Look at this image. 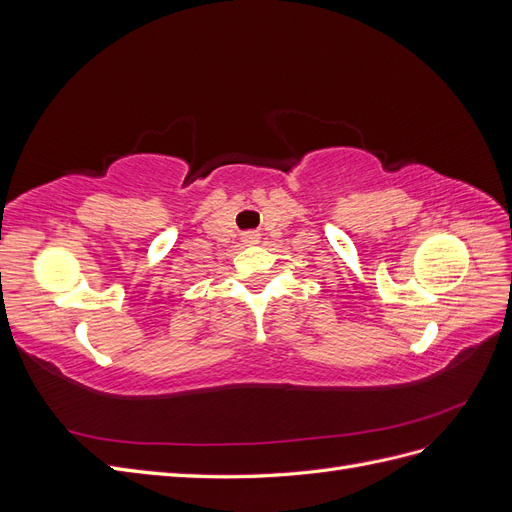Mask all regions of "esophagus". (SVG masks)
I'll use <instances>...</instances> for the list:
<instances>
[{
    "mask_svg": "<svg viewBox=\"0 0 512 512\" xmlns=\"http://www.w3.org/2000/svg\"><path fill=\"white\" fill-rule=\"evenodd\" d=\"M256 239H258V237H256V235H252V232H247V235L243 237V241H245V243H254Z\"/></svg>",
    "mask_w": 512,
    "mask_h": 512,
    "instance_id": "obj_1",
    "label": "esophagus"
}]
</instances>
